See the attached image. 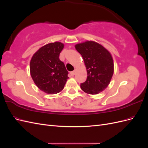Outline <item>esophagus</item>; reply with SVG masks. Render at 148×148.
<instances>
[{
    "label": "esophagus",
    "instance_id": "obj_1",
    "mask_svg": "<svg viewBox=\"0 0 148 148\" xmlns=\"http://www.w3.org/2000/svg\"><path fill=\"white\" fill-rule=\"evenodd\" d=\"M70 75H71V76H72V77H73V76L75 75V71H71V72H70Z\"/></svg>",
    "mask_w": 148,
    "mask_h": 148
}]
</instances>
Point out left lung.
<instances>
[{"label": "left lung", "mask_w": 148, "mask_h": 148, "mask_svg": "<svg viewBox=\"0 0 148 148\" xmlns=\"http://www.w3.org/2000/svg\"><path fill=\"white\" fill-rule=\"evenodd\" d=\"M87 70L86 82L80 85L89 95H97L108 86L114 74V61L110 53L100 44L88 41L75 45Z\"/></svg>", "instance_id": "obj_1"}]
</instances>
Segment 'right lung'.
<instances>
[{
	"label": "right lung",
	"instance_id": "right-lung-1",
	"mask_svg": "<svg viewBox=\"0 0 148 148\" xmlns=\"http://www.w3.org/2000/svg\"><path fill=\"white\" fill-rule=\"evenodd\" d=\"M64 44L55 42L46 44L36 52L30 61V74L39 89L49 95L59 93L67 81L68 71L59 55Z\"/></svg>",
	"mask_w": 148,
	"mask_h": 148
}]
</instances>
